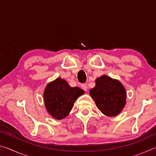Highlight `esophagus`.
Segmentation results:
<instances>
[{
  "instance_id": "obj_1",
  "label": "esophagus",
  "mask_w": 156,
  "mask_h": 156,
  "mask_svg": "<svg viewBox=\"0 0 156 156\" xmlns=\"http://www.w3.org/2000/svg\"><path fill=\"white\" fill-rule=\"evenodd\" d=\"M81 87H82V89H83L84 91H87V89H88V87H87V84L86 83H83V84H81Z\"/></svg>"
}]
</instances>
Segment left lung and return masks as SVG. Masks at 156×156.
<instances>
[{"instance_id":"8db88e82","label":"left lung","mask_w":156,"mask_h":156,"mask_svg":"<svg viewBox=\"0 0 156 156\" xmlns=\"http://www.w3.org/2000/svg\"><path fill=\"white\" fill-rule=\"evenodd\" d=\"M89 94L98 109L107 116L118 115L126 103V91L122 84L105 75L96 79V87Z\"/></svg>"}]
</instances>
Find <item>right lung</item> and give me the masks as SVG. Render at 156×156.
<instances>
[{
    "label": "right lung",
    "instance_id": "right-lung-1",
    "mask_svg": "<svg viewBox=\"0 0 156 156\" xmlns=\"http://www.w3.org/2000/svg\"><path fill=\"white\" fill-rule=\"evenodd\" d=\"M84 91L78 87H72L64 79L58 78L47 84L44 101L47 112L53 118L62 119L69 115L78 98Z\"/></svg>",
    "mask_w": 156,
    "mask_h": 156
}]
</instances>
